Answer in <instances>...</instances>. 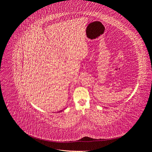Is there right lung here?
Instances as JSON below:
<instances>
[{
	"mask_svg": "<svg viewBox=\"0 0 152 152\" xmlns=\"http://www.w3.org/2000/svg\"><path fill=\"white\" fill-rule=\"evenodd\" d=\"M63 110H61V111H59V112H62V111H63Z\"/></svg>",
	"mask_w": 152,
	"mask_h": 152,
	"instance_id": "add662e5",
	"label": "right lung"
}]
</instances>
